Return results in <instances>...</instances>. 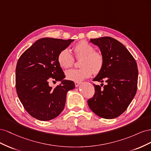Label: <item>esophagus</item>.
Masks as SVG:
<instances>
[{"mask_svg": "<svg viewBox=\"0 0 151 151\" xmlns=\"http://www.w3.org/2000/svg\"><path fill=\"white\" fill-rule=\"evenodd\" d=\"M81 84L80 82H75V86L76 87H78Z\"/></svg>", "mask_w": 151, "mask_h": 151, "instance_id": "esophagus-1", "label": "esophagus"}]
</instances>
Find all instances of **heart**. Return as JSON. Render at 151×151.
Returning <instances> with one entry per match:
<instances>
[{"mask_svg": "<svg viewBox=\"0 0 151 151\" xmlns=\"http://www.w3.org/2000/svg\"><path fill=\"white\" fill-rule=\"evenodd\" d=\"M74 52L77 58H81L77 69H71L65 72L66 78L74 82H80L88 78L93 72L98 74L101 70L104 64L102 54L94 51V47L86 41H80L74 47ZM57 60L58 64L63 68L71 67L74 58L68 49H63L59 52Z\"/></svg>", "mask_w": 151, "mask_h": 151, "instance_id": "obj_1", "label": "heart"}]
</instances>
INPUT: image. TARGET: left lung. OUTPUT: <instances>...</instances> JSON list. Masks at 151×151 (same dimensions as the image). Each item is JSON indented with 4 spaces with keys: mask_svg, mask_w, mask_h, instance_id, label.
Wrapping results in <instances>:
<instances>
[{
    "mask_svg": "<svg viewBox=\"0 0 151 151\" xmlns=\"http://www.w3.org/2000/svg\"><path fill=\"white\" fill-rule=\"evenodd\" d=\"M90 42L99 48L104 59L103 68L93 81H105L107 84L103 88L94 84L95 93L88 100V106L98 116L113 119L122 115L135 97L137 65L129 50L115 39L104 36L91 39Z\"/></svg>",
    "mask_w": 151,
    "mask_h": 151,
    "instance_id": "1",
    "label": "left lung"
}]
</instances>
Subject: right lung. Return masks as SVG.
I'll return each mask as SVG.
<instances>
[{"label":"right lung","mask_w":151,"mask_h":151,"mask_svg":"<svg viewBox=\"0 0 151 151\" xmlns=\"http://www.w3.org/2000/svg\"><path fill=\"white\" fill-rule=\"evenodd\" d=\"M74 40L41 38L21 55L16 68V88L18 97L29 115L42 121L58 116L65 106L67 93L75 88L58 64L57 57ZM61 84L53 88L49 82Z\"/></svg>","instance_id":"1"}]
</instances>
